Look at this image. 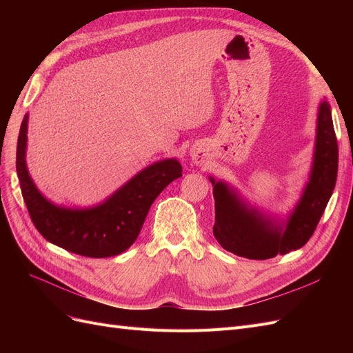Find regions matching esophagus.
<instances>
[{"label":"esophagus","instance_id":"obj_1","mask_svg":"<svg viewBox=\"0 0 353 353\" xmlns=\"http://www.w3.org/2000/svg\"><path fill=\"white\" fill-rule=\"evenodd\" d=\"M191 159H193V162H194V163H197V165L203 162V157L200 156V153H196V152L191 153Z\"/></svg>","mask_w":353,"mask_h":353}]
</instances>
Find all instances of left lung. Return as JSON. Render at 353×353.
<instances>
[{"label": "left lung", "mask_w": 353, "mask_h": 353, "mask_svg": "<svg viewBox=\"0 0 353 353\" xmlns=\"http://www.w3.org/2000/svg\"><path fill=\"white\" fill-rule=\"evenodd\" d=\"M339 168L337 138L327 101L319 104L316 145L311 179L294 212L281 227L245 208L227 184H213L215 225L213 236L223 249L248 259H270L301 249L312 237L333 194Z\"/></svg>", "instance_id": "left-lung-1"}]
</instances>
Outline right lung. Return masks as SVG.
Returning a JSON list of instances; mask_svg holds the SVG:
<instances>
[{
  "label": "right lung",
  "instance_id": "obj_1",
  "mask_svg": "<svg viewBox=\"0 0 353 353\" xmlns=\"http://www.w3.org/2000/svg\"><path fill=\"white\" fill-rule=\"evenodd\" d=\"M26 132L28 114L17 138L16 169L29 216L46 240L87 258H109L131 248L156 197L183 175L178 160H162L141 170L97 208H57L42 197L28 174Z\"/></svg>",
  "mask_w": 353,
  "mask_h": 353
}]
</instances>
